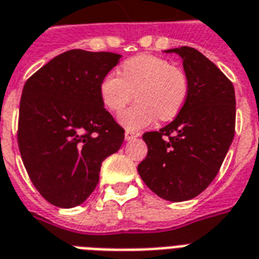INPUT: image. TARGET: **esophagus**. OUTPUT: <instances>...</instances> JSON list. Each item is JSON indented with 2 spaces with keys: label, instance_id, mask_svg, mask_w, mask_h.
Returning a JSON list of instances; mask_svg holds the SVG:
<instances>
[{
  "label": "esophagus",
  "instance_id": "1",
  "mask_svg": "<svg viewBox=\"0 0 259 259\" xmlns=\"http://www.w3.org/2000/svg\"><path fill=\"white\" fill-rule=\"evenodd\" d=\"M139 136H140V133H137V132H130V130H127V132L124 133V139L127 140V141H130V140L137 139Z\"/></svg>",
  "mask_w": 259,
  "mask_h": 259
}]
</instances>
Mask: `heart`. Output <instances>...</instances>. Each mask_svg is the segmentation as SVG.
Wrapping results in <instances>:
<instances>
[{"mask_svg": "<svg viewBox=\"0 0 259 259\" xmlns=\"http://www.w3.org/2000/svg\"><path fill=\"white\" fill-rule=\"evenodd\" d=\"M137 96V103L120 115L126 129L139 130L156 119L168 120L183 108L188 96V79L181 68L162 57L143 53L111 71L101 79L100 96L108 111L118 114Z\"/></svg>", "mask_w": 259, "mask_h": 259, "instance_id": "1", "label": "heart"}]
</instances>
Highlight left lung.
I'll return each mask as SVG.
<instances>
[{
    "instance_id": "1",
    "label": "left lung",
    "mask_w": 259,
    "mask_h": 259,
    "mask_svg": "<svg viewBox=\"0 0 259 259\" xmlns=\"http://www.w3.org/2000/svg\"><path fill=\"white\" fill-rule=\"evenodd\" d=\"M164 52L183 59L188 96L171 123L143 135L148 154L137 170L158 196L184 202L196 198L218 174L235 136L236 99L232 82L199 51Z\"/></svg>"
}]
</instances>
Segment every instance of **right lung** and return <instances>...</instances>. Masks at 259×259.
Wrapping results in <instances>:
<instances>
[{"mask_svg":"<svg viewBox=\"0 0 259 259\" xmlns=\"http://www.w3.org/2000/svg\"><path fill=\"white\" fill-rule=\"evenodd\" d=\"M120 57L111 52L67 51L23 88L20 155L34 187L57 207L85 202L99 183L103 160L123 143L124 130L100 96L101 79Z\"/></svg>","mask_w":259,"mask_h":259,"instance_id":"1","label":"right lung"}]
</instances>
